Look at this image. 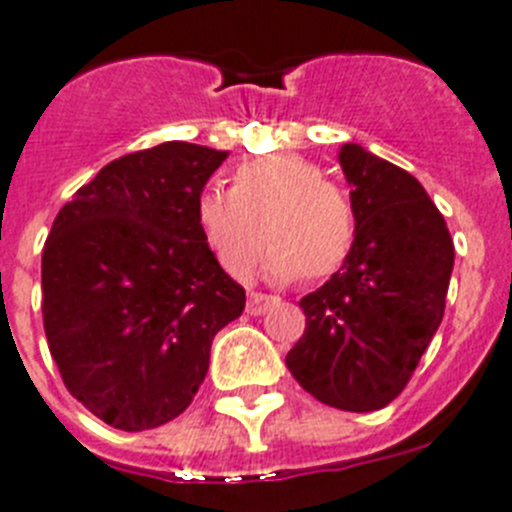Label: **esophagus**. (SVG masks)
Wrapping results in <instances>:
<instances>
[{"instance_id":"1","label":"esophagus","mask_w":512,"mask_h":512,"mask_svg":"<svg viewBox=\"0 0 512 512\" xmlns=\"http://www.w3.org/2000/svg\"><path fill=\"white\" fill-rule=\"evenodd\" d=\"M278 303V298L275 296H267V293H257V290H252L250 296H247V313L250 316H260V313H265L267 308L275 306Z\"/></svg>"}]
</instances>
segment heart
Segmentation results:
<instances>
[{
  "label": "heart",
  "instance_id": "heart-1",
  "mask_svg": "<svg viewBox=\"0 0 512 512\" xmlns=\"http://www.w3.org/2000/svg\"><path fill=\"white\" fill-rule=\"evenodd\" d=\"M204 245L234 278L255 267L267 239L265 270L275 280H326L347 265L357 216L347 193L326 181L319 163L273 153L239 165L229 193L204 191L196 201Z\"/></svg>",
  "mask_w": 512,
  "mask_h": 512
}]
</instances>
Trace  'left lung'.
<instances>
[{
	"label": "left lung",
	"instance_id": "obj_1",
	"mask_svg": "<svg viewBox=\"0 0 512 512\" xmlns=\"http://www.w3.org/2000/svg\"><path fill=\"white\" fill-rule=\"evenodd\" d=\"M357 242L347 265L301 298L306 331L285 357L306 393L339 411L398 398L444 319L454 242L421 183L347 142Z\"/></svg>",
	"mask_w": 512,
	"mask_h": 512
}]
</instances>
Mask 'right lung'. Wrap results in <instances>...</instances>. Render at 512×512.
<instances>
[{"label": "right lung", "instance_id": "add662e5", "mask_svg": "<svg viewBox=\"0 0 512 512\" xmlns=\"http://www.w3.org/2000/svg\"><path fill=\"white\" fill-rule=\"evenodd\" d=\"M229 153L163 142L112 160L55 216L43 247V324L68 393L122 431L181 416L216 331L245 311L196 227Z\"/></svg>", "mask_w": 512, "mask_h": 512}]
</instances>
